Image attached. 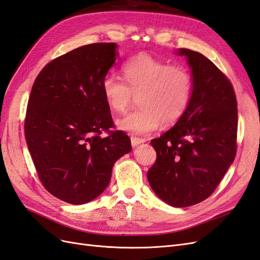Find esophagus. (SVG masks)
<instances>
[{
    "mask_svg": "<svg viewBox=\"0 0 260 260\" xmlns=\"http://www.w3.org/2000/svg\"><path fill=\"white\" fill-rule=\"evenodd\" d=\"M145 142V140L143 139H140V138H137V137H131V145L132 147H137L138 145L142 144Z\"/></svg>",
    "mask_w": 260,
    "mask_h": 260,
    "instance_id": "obj_1",
    "label": "esophagus"
}]
</instances>
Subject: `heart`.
Returning a JSON list of instances; mask_svg holds the SVG:
<instances>
[{
	"label": "heart",
	"mask_w": 260,
	"mask_h": 260,
	"mask_svg": "<svg viewBox=\"0 0 260 260\" xmlns=\"http://www.w3.org/2000/svg\"><path fill=\"white\" fill-rule=\"evenodd\" d=\"M122 73L125 82L115 75H107L102 82L106 103L116 113L124 112L133 95L140 94V108L117 120L119 129L148 135L161 122L175 123L186 111L193 80L185 67L168 65L147 53H140L124 62Z\"/></svg>",
	"instance_id": "b5f03b06"
}]
</instances>
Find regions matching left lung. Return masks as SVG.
I'll list each match as a JSON object with an SVG mask.
<instances>
[{
	"label": "left lung",
	"instance_id": "obj_1",
	"mask_svg": "<svg viewBox=\"0 0 260 260\" xmlns=\"http://www.w3.org/2000/svg\"><path fill=\"white\" fill-rule=\"evenodd\" d=\"M191 68L190 103L176 124L151 141L157 158L147 180L158 198L187 207L209 198L237 153L238 106L232 84L203 54L178 49Z\"/></svg>",
	"mask_w": 260,
	"mask_h": 260
}]
</instances>
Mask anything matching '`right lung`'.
Masks as SVG:
<instances>
[{"mask_svg":"<svg viewBox=\"0 0 260 260\" xmlns=\"http://www.w3.org/2000/svg\"><path fill=\"white\" fill-rule=\"evenodd\" d=\"M116 43L80 46L49 62L31 89L25 121L28 149L42 184L74 205L107 187L114 164L131 152L114 125L102 82L119 57Z\"/></svg>","mask_w":260,"mask_h":260,"instance_id":"right-lung-1","label":"right lung"}]
</instances>
